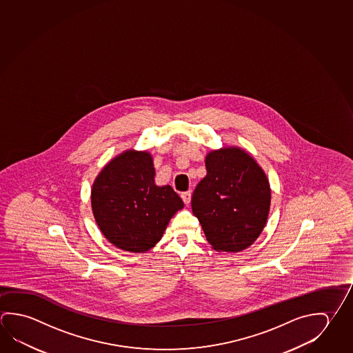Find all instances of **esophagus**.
Segmentation results:
<instances>
[{
  "instance_id": "esophagus-1",
  "label": "esophagus",
  "mask_w": 353,
  "mask_h": 353,
  "mask_svg": "<svg viewBox=\"0 0 353 353\" xmlns=\"http://www.w3.org/2000/svg\"><path fill=\"white\" fill-rule=\"evenodd\" d=\"M191 191L182 192V193H181V197L183 199L185 204H188L191 202Z\"/></svg>"
}]
</instances>
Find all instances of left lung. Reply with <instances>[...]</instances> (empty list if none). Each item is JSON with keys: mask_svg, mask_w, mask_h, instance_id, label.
Segmentation results:
<instances>
[{"mask_svg": "<svg viewBox=\"0 0 353 353\" xmlns=\"http://www.w3.org/2000/svg\"><path fill=\"white\" fill-rule=\"evenodd\" d=\"M205 168L207 176L192 194V212L216 250H244L265 227L270 208L265 174L238 148L212 151Z\"/></svg>", "mask_w": 353, "mask_h": 353, "instance_id": "left-lung-1", "label": "left lung"}]
</instances>
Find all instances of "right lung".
<instances>
[{
  "label": "right lung",
  "instance_id": "add662e5",
  "mask_svg": "<svg viewBox=\"0 0 353 353\" xmlns=\"http://www.w3.org/2000/svg\"><path fill=\"white\" fill-rule=\"evenodd\" d=\"M183 207L171 185H155L148 152L126 151L109 162L94 182L92 208L106 239L126 252L143 253L161 239Z\"/></svg>",
  "mask_w": 353,
  "mask_h": 353
}]
</instances>
